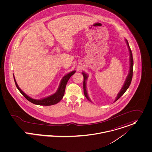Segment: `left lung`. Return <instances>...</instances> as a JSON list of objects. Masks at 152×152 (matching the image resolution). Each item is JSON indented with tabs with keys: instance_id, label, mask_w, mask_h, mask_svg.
Returning a JSON list of instances; mask_svg holds the SVG:
<instances>
[{
	"instance_id": "obj_1",
	"label": "left lung",
	"mask_w": 152,
	"mask_h": 152,
	"mask_svg": "<svg viewBox=\"0 0 152 152\" xmlns=\"http://www.w3.org/2000/svg\"><path fill=\"white\" fill-rule=\"evenodd\" d=\"M125 41L126 43L127 44L128 48V50L129 51V55H130V58H129V62H130V67H129V72L128 73V75L127 76V77L125 80V82L124 83V84L123 85L122 88L121 89L120 91L118 93L117 97L115 99V101H117L118 99L125 93V92L126 91V90L129 88L131 81H132V76H133V67H134V61H133V56H132V51L131 50L130 47L129 45L128 42V41L125 39ZM82 74L83 75L84 77V81H83V90H84V94L85 97H86V99L88 100V101H91L90 99L88 97V93L87 91V89H86V80L87 79L88 77V75L87 74H86L84 72H82ZM114 101V102H115Z\"/></svg>"
}]
</instances>
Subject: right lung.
Wrapping results in <instances>:
<instances>
[{"label": "right lung", "mask_w": 152, "mask_h": 152, "mask_svg": "<svg viewBox=\"0 0 152 152\" xmlns=\"http://www.w3.org/2000/svg\"><path fill=\"white\" fill-rule=\"evenodd\" d=\"M76 72V70H73L71 72L69 73L67 75H65L63 78L62 79L60 84L59 86V87L57 90V91H56V93H55L51 95L48 97H47L45 98L42 99H39V100H35L34 99L31 98L30 97H29L28 96H27L26 94H25L18 87L17 82L16 81L15 77H14V80H15V82L16 86L17 87L18 90H19V91L22 94V95L28 101L32 103H33L34 104L36 105H54L55 104H57L58 102H59V101L62 100V99L63 98L64 94H65V88H66V86L68 83L69 79H70V77Z\"/></svg>", "instance_id": "obj_1"}]
</instances>
